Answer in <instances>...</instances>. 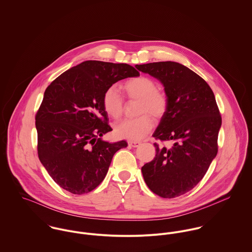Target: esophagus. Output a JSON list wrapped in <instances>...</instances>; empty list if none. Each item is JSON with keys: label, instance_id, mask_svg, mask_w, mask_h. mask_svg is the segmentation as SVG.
<instances>
[{"label": "esophagus", "instance_id": "1", "mask_svg": "<svg viewBox=\"0 0 252 252\" xmlns=\"http://www.w3.org/2000/svg\"><path fill=\"white\" fill-rule=\"evenodd\" d=\"M128 145L132 148H137L139 145H141V143L137 141H128Z\"/></svg>", "mask_w": 252, "mask_h": 252}]
</instances>
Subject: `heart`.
<instances>
[{
    "mask_svg": "<svg viewBox=\"0 0 252 252\" xmlns=\"http://www.w3.org/2000/svg\"><path fill=\"white\" fill-rule=\"evenodd\" d=\"M127 97L133 100H139L137 114L139 116L131 120H124L115 126V133L118 137L128 140L144 138L153 128L154 123L151 115L155 119H161L168 109V97L166 94L158 90V85L152 79L139 76L126 81L123 85ZM104 111L113 119H118L124 111V100L118 91L108 88L102 98Z\"/></svg>",
    "mask_w": 252,
    "mask_h": 252,
    "instance_id": "1",
    "label": "heart"
}]
</instances>
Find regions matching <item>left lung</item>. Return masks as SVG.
Instances as JSON below:
<instances>
[{"label":"left lung","mask_w":252,"mask_h":252,"mask_svg":"<svg viewBox=\"0 0 252 252\" xmlns=\"http://www.w3.org/2000/svg\"><path fill=\"white\" fill-rule=\"evenodd\" d=\"M144 73L164 87L168 109L153 136L170 141L155 158L141 168L149 189L163 198H175L191 190L203 179L218 154L221 116L215 94L194 71L176 62L136 64Z\"/></svg>","instance_id":"obj_1"}]
</instances>
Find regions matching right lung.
<instances>
[{
    "mask_svg": "<svg viewBox=\"0 0 252 252\" xmlns=\"http://www.w3.org/2000/svg\"><path fill=\"white\" fill-rule=\"evenodd\" d=\"M139 76L126 63L85 61L49 85L35 115L37 154L41 164L62 189L84 194L105 178L117 151L126 141L109 143L102 98L116 82Z\"/></svg>",
    "mask_w": 252,
    "mask_h": 252,
    "instance_id": "obj_1",
    "label": "right lung"
}]
</instances>
